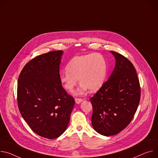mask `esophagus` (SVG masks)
I'll list each match as a JSON object with an SVG mask.
<instances>
[{"instance_id": "esophagus-1", "label": "esophagus", "mask_w": 158, "mask_h": 158, "mask_svg": "<svg viewBox=\"0 0 158 158\" xmlns=\"http://www.w3.org/2000/svg\"><path fill=\"white\" fill-rule=\"evenodd\" d=\"M83 101V99H81V98H75V102L77 104H79L81 103Z\"/></svg>"}]
</instances>
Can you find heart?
Returning <instances> with one entry per match:
<instances>
[{
    "label": "heart",
    "instance_id": "b5f03b06",
    "mask_svg": "<svg viewBox=\"0 0 158 158\" xmlns=\"http://www.w3.org/2000/svg\"><path fill=\"white\" fill-rule=\"evenodd\" d=\"M66 70L60 73L59 79L63 87L72 92L77 85L78 79L81 83L76 94L98 91L104 84L108 73L107 62L99 53H89L74 56L66 65Z\"/></svg>",
    "mask_w": 158,
    "mask_h": 158
}]
</instances>
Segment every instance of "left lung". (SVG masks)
I'll return each mask as SVG.
<instances>
[{
  "label": "left lung",
  "instance_id": "left-lung-1",
  "mask_svg": "<svg viewBox=\"0 0 158 158\" xmlns=\"http://www.w3.org/2000/svg\"><path fill=\"white\" fill-rule=\"evenodd\" d=\"M116 59L110 77L90 98L93 106L92 125L99 134L116 135L132 121L140 99L136 70L123 55L110 51Z\"/></svg>",
  "mask_w": 158,
  "mask_h": 158
}]
</instances>
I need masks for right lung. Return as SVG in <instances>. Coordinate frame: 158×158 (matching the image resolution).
<instances>
[{
    "instance_id": "right-lung-1",
    "label": "right lung",
    "mask_w": 158,
    "mask_h": 158,
    "mask_svg": "<svg viewBox=\"0 0 158 158\" xmlns=\"http://www.w3.org/2000/svg\"><path fill=\"white\" fill-rule=\"evenodd\" d=\"M62 53L52 51L35 57L18 78V105L23 118L35 133L49 139L65 131L75 104L59 79Z\"/></svg>"
}]
</instances>
